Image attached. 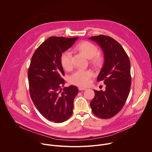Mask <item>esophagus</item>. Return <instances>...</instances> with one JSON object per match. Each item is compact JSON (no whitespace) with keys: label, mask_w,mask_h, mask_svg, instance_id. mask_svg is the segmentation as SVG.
I'll list each match as a JSON object with an SVG mask.
<instances>
[{"label":"esophagus","mask_w":152,"mask_h":152,"mask_svg":"<svg viewBox=\"0 0 152 152\" xmlns=\"http://www.w3.org/2000/svg\"><path fill=\"white\" fill-rule=\"evenodd\" d=\"M78 89L80 91H83V90H86V88H83V87H78Z\"/></svg>","instance_id":"esophagus-1"}]
</instances>
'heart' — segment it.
<instances>
[{
	"label": "heart",
	"mask_w": 152,
	"mask_h": 152,
	"mask_svg": "<svg viewBox=\"0 0 152 152\" xmlns=\"http://www.w3.org/2000/svg\"><path fill=\"white\" fill-rule=\"evenodd\" d=\"M75 50L83 54L87 58L91 59V63L95 67L100 66L102 63V57L98 52L97 47L93 44L84 41L79 43L75 47ZM72 55L69 51H64L61 55V63L62 67L66 70L72 68ZM93 75L91 70L79 69L74 72L69 78V82L74 85L80 87H86L90 83L91 78Z\"/></svg>",
	"instance_id": "heart-1"
}]
</instances>
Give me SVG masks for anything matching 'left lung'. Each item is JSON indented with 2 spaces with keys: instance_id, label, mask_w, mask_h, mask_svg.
<instances>
[{
  "instance_id": "1",
  "label": "left lung",
  "mask_w": 152,
  "mask_h": 152,
  "mask_svg": "<svg viewBox=\"0 0 152 152\" xmlns=\"http://www.w3.org/2000/svg\"><path fill=\"white\" fill-rule=\"evenodd\" d=\"M96 42L104 53V63L97 77L103 81L105 90H94L90 102L93 113L101 118H110L123 108L129 96L132 78L130 62L122 46L113 38L99 35L88 38Z\"/></svg>"
}]
</instances>
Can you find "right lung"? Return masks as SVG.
Instances as JSON below:
<instances>
[{
	"label": "right lung",
	"mask_w": 152,
	"mask_h": 152,
	"mask_svg": "<svg viewBox=\"0 0 152 152\" xmlns=\"http://www.w3.org/2000/svg\"><path fill=\"white\" fill-rule=\"evenodd\" d=\"M78 38H49L35 51L28 69L31 99L39 113L55 123H62L72 114L78 89L74 86L62 89L65 81L61 55Z\"/></svg>",
	"instance_id": "1"
}]
</instances>
